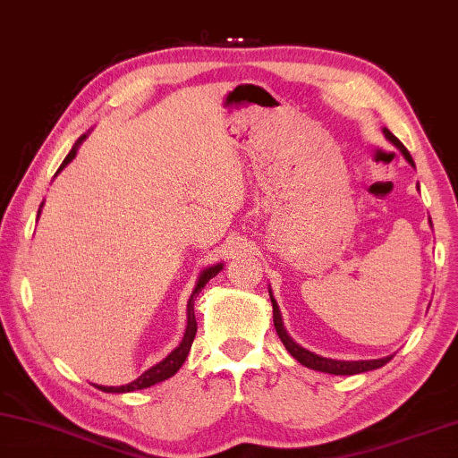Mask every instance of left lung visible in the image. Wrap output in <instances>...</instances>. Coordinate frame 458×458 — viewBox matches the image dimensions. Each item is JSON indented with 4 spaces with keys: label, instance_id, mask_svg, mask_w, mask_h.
Wrapping results in <instances>:
<instances>
[{
    "label": "left lung",
    "instance_id": "left-lung-1",
    "mask_svg": "<svg viewBox=\"0 0 458 458\" xmlns=\"http://www.w3.org/2000/svg\"><path fill=\"white\" fill-rule=\"evenodd\" d=\"M384 134H386V139L396 144V147L403 150V155L406 157L408 163L414 166V160L411 157V152L406 150V147L403 142H400L394 134H392L388 128H384ZM271 295V292H269ZM271 303H274V324H276V332L279 338H282L284 346L287 348V352L298 360L300 364H303L306 368H311V370H319V372H326V374H335V376H352V374H360V372H368V370H376V368H382L384 364H388L392 356L386 358H380V360H360V362H342V360H332V358H322L314 354V352H310L306 348H301L300 344H295L290 335H287L285 327L282 324V316H279V308L274 300V295H271Z\"/></svg>",
    "mask_w": 458,
    "mask_h": 458
}]
</instances>
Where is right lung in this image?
Listing matches in <instances>:
<instances>
[{"mask_svg": "<svg viewBox=\"0 0 458 458\" xmlns=\"http://www.w3.org/2000/svg\"><path fill=\"white\" fill-rule=\"evenodd\" d=\"M84 139H86V134L80 136L78 142L74 144V148H72V150L68 152V157L64 158V163L60 165L58 173L62 171L64 166H66V165L70 163L72 158L76 157L78 144L82 142ZM58 173H55V174H58ZM38 215H39V213H38ZM221 269H223V263H219V266L208 267V269L203 271V274H200L199 282H197V287H195V292H192L191 300H189V308H187V314H189V318H187V332H184V338H182V342L179 344V348H174V350L171 352V354H168V356L163 360V362H158L157 366H152L150 370L140 374L139 378H136V380L131 382V384H126V386H118V388H116V386H96V388L102 390V392H132V390H142V388L155 386V384L163 382V380H166V378H171V376H174L176 372H179V368L182 366L184 360H187V354H189V350H191V344H192V340H195V334H197V318H195V298H197V293H199L200 290H203L208 279H213L216 274H219Z\"/></svg>", "mask_w": 458, "mask_h": 458, "instance_id": "right-lung-1", "label": "right lung"}]
</instances>
